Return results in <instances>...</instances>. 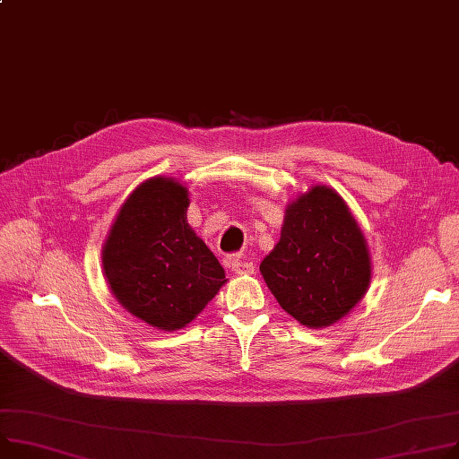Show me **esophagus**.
I'll return each mask as SVG.
<instances>
[{"mask_svg": "<svg viewBox=\"0 0 459 459\" xmlns=\"http://www.w3.org/2000/svg\"><path fill=\"white\" fill-rule=\"evenodd\" d=\"M227 264L229 267L236 273V274H251L255 271V265L253 262H246V260H239L236 256H230L227 258Z\"/></svg>", "mask_w": 459, "mask_h": 459, "instance_id": "34e87169", "label": "esophagus"}]
</instances>
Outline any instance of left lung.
I'll use <instances>...</instances> for the list:
<instances>
[{"instance_id": "1", "label": "left lung", "mask_w": 459, "mask_h": 459, "mask_svg": "<svg viewBox=\"0 0 459 459\" xmlns=\"http://www.w3.org/2000/svg\"><path fill=\"white\" fill-rule=\"evenodd\" d=\"M260 271L290 316L323 328L361 300L371 281V260L345 201L326 186H314L288 206L281 239Z\"/></svg>"}]
</instances>
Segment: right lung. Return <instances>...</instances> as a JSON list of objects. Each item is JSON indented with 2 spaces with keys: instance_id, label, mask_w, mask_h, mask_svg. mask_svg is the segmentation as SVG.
Returning a JSON list of instances; mask_svg holds the SVG:
<instances>
[{
  "instance_id": "1",
  "label": "right lung",
  "mask_w": 459,
  "mask_h": 459,
  "mask_svg": "<svg viewBox=\"0 0 459 459\" xmlns=\"http://www.w3.org/2000/svg\"><path fill=\"white\" fill-rule=\"evenodd\" d=\"M188 206L178 182L149 178L121 206L103 247L114 297L160 330L186 326L227 282L218 258L188 225Z\"/></svg>"
}]
</instances>
